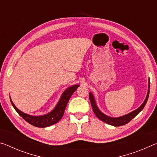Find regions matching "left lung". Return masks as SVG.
<instances>
[{
	"instance_id": "1",
	"label": "left lung",
	"mask_w": 157,
	"mask_h": 157,
	"mask_svg": "<svg viewBox=\"0 0 157 157\" xmlns=\"http://www.w3.org/2000/svg\"><path fill=\"white\" fill-rule=\"evenodd\" d=\"M150 79H149V82H148V90H147V96H146L145 99L143 102V104L140 106V107L136 109V110L132 111L131 113H129L126 114V115L121 116V117H117V118H112V117L108 116L105 114L103 113L102 112H101L100 111L99 109L97 107L96 103H95V98L94 95L92 94V93L90 92L89 93V99L90 101H91V104L92 106L93 110H94V112L95 114L98 118L100 119L105 123H107L110 125L112 126H115V127H119V126H122L124 125L127 123H128L130 121H132L133 118L136 116L138 113H139L140 111H141L143 110V109L144 108L145 105L147 103V101L148 100V97H149V94H150Z\"/></svg>"
}]
</instances>
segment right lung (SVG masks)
Masks as SVG:
<instances>
[{
  "instance_id": "add662e5",
  "label": "right lung",
  "mask_w": 157,
  "mask_h": 157,
  "mask_svg": "<svg viewBox=\"0 0 157 157\" xmlns=\"http://www.w3.org/2000/svg\"><path fill=\"white\" fill-rule=\"evenodd\" d=\"M79 86V85L75 84L66 89L64 92L62 94V96H61L56 107L53 109L50 112L43 116H31L23 113L17 108L12 101L11 98H10V101H11L13 107L17 111V112L28 123L37 127H46L51 126L60 121V119L62 118L63 115V113H64L65 109L68 104L69 99Z\"/></svg>"
}]
</instances>
